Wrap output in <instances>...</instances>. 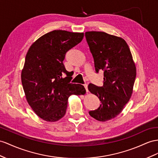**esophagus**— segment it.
Wrapping results in <instances>:
<instances>
[{
    "mask_svg": "<svg viewBox=\"0 0 158 158\" xmlns=\"http://www.w3.org/2000/svg\"><path fill=\"white\" fill-rule=\"evenodd\" d=\"M84 87H85V90H86V92L87 93H88L89 92V90H88V87H87V85H84Z\"/></svg>",
    "mask_w": 158,
    "mask_h": 158,
    "instance_id": "obj_1",
    "label": "esophagus"
}]
</instances>
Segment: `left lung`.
Returning a JSON list of instances; mask_svg holds the SVG:
<instances>
[{
    "instance_id": "8db88e82",
    "label": "left lung",
    "mask_w": 158,
    "mask_h": 158,
    "mask_svg": "<svg viewBox=\"0 0 158 158\" xmlns=\"http://www.w3.org/2000/svg\"><path fill=\"white\" fill-rule=\"evenodd\" d=\"M85 37L94 60L96 73L103 71V85L90 83L88 89L98 96L101 104L89 114L99 121L115 118L130 99L136 67L125 40L101 31H88Z\"/></svg>"
}]
</instances>
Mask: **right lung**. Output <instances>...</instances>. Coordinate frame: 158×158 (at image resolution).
I'll return each mask as SVG.
<instances>
[{
    "label": "right lung",
    "instance_id": "1",
    "mask_svg": "<svg viewBox=\"0 0 158 158\" xmlns=\"http://www.w3.org/2000/svg\"><path fill=\"white\" fill-rule=\"evenodd\" d=\"M83 33L55 30L39 38L28 51L21 81L28 103L39 118L54 122L66 113L71 95H84L81 84L70 83L63 64L66 52L79 44Z\"/></svg>",
    "mask_w": 158,
    "mask_h": 158
}]
</instances>
